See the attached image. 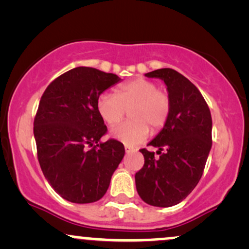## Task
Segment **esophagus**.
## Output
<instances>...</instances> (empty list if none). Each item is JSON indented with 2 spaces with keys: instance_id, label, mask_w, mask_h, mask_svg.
Wrapping results in <instances>:
<instances>
[{
  "instance_id": "34e87169",
  "label": "esophagus",
  "mask_w": 249,
  "mask_h": 249,
  "mask_svg": "<svg viewBox=\"0 0 249 249\" xmlns=\"http://www.w3.org/2000/svg\"><path fill=\"white\" fill-rule=\"evenodd\" d=\"M133 148L130 147V146H125V152L126 153H130V152H133Z\"/></svg>"
}]
</instances>
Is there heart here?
I'll return each instance as SVG.
<instances>
[{"label":"heart","mask_w":249,"mask_h":249,"mask_svg":"<svg viewBox=\"0 0 249 249\" xmlns=\"http://www.w3.org/2000/svg\"><path fill=\"white\" fill-rule=\"evenodd\" d=\"M171 98L167 91L158 89L151 79H131L117 89L116 95L103 92L97 99V110L107 124L115 125L130 111L131 119L113 127L111 136L127 145H137L147 138L150 128L158 132L171 115Z\"/></svg>","instance_id":"b5f03b06"}]
</instances>
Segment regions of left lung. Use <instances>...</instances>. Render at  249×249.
I'll list each match as a JSON object with an SVG mask.
<instances>
[{
    "mask_svg": "<svg viewBox=\"0 0 249 249\" xmlns=\"http://www.w3.org/2000/svg\"><path fill=\"white\" fill-rule=\"evenodd\" d=\"M160 78L171 98V115L150 146L142 148L144 166L136 173L139 196L151 206L179 204L198 185L212 147V117L198 88L178 71L165 68L145 73Z\"/></svg>",
    "mask_w": 249,
    "mask_h": 249,
    "instance_id": "left-lung-1",
    "label": "left lung"
}]
</instances>
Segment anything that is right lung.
Segmentation results:
<instances>
[{
	"mask_svg": "<svg viewBox=\"0 0 249 249\" xmlns=\"http://www.w3.org/2000/svg\"><path fill=\"white\" fill-rule=\"evenodd\" d=\"M121 81L88 67L71 69L45 89L34 121L37 158L45 179L63 199L90 204L103 198L125 154L116 139L101 142L107 127L97 99Z\"/></svg>",
	"mask_w": 249,
	"mask_h": 249,
	"instance_id": "right-lung-1",
	"label": "right lung"
}]
</instances>
